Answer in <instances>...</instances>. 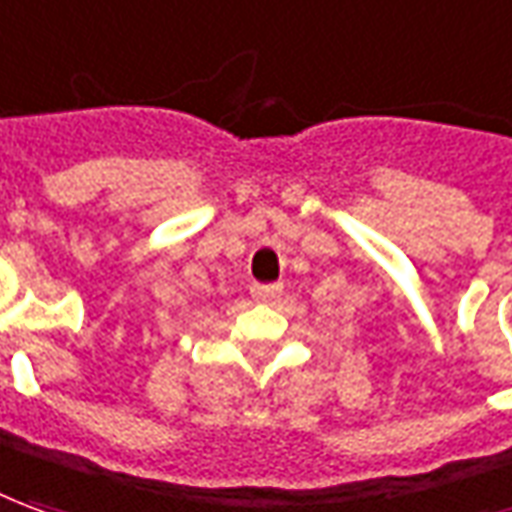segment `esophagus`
I'll list each match as a JSON object with an SVG mask.
<instances>
[{
	"mask_svg": "<svg viewBox=\"0 0 512 512\" xmlns=\"http://www.w3.org/2000/svg\"><path fill=\"white\" fill-rule=\"evenodd\" d=\"M250 292H253V298H259V301H273V298H278V295L284 292V284H253Z\"/></svg>",
	"mask_w": 512,
	"mask_h": 512,
	"instance_id": "obj_1",
	"label": "esophagus"
}]
</instances>
